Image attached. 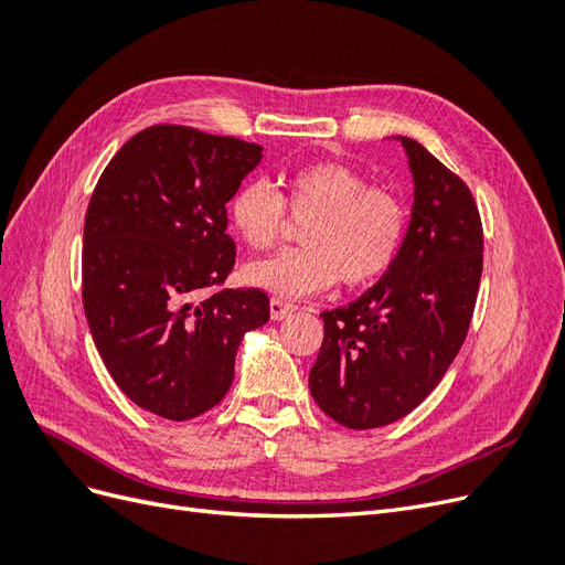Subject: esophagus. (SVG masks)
<instances>
[{
    "label": "esophagus",
    "instance_id": "1",
    "mask_svg": "<svg viewBox=\"0 0 565 565\" xmlns=\"http://www.w3.org/2000/svg\"><path fill=\"white\" fill-rule=\"evenodd\" d=\"M292 313H295V303H287V301L278 299V297L270 299V318L273 320H282V318L292 316Z\"/></svg>",
    "mask_w": 565,
    "mask_h": 565
}]
</instances>
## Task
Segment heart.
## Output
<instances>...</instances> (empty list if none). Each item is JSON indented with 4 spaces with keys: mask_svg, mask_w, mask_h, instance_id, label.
I'll return each instance as SVG.
<instances>
[{
    "mask_svg": "<svg viewBox=\"0 0 565 565\" xmlns=\"http://www.w3.org/2000/svg\"><path fill=\"white\" fill-rule=\"evenodd\" d=\"M287 210L306 221L303 247L245 268V280L280 297H306L337 280L361 287L391 268L401 252L407 212L403 200L344 162L303 164L285 177V198L264 181L241 185L231 221L256 252L278 245Z\"/></svg>",
    "mask_w": 565,
    "mask_h": 565,
    "instance_id": "b5f03b06",
    "label": "heart"
}]
</instances>
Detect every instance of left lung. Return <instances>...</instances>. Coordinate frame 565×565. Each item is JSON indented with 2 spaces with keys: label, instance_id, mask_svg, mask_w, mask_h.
Returning a JSON list of instances; mask_svg holds the SVG:
<instances>
[{
  "label": "left lung",
  "instance_id": "obj_1",
  "mask_svg": "<svg viewBox=\"0 0 565 565\" xmlns=\"http://www.w3.org/2000/svg\"><path fill=\"white\" fill-rule=\"evenodd\" d=\"M415 204L396 262L365 295L322 311L311 396L349 429L403 419L459 353L483 270V226L469 185L422 143L398 136Z\"/></svg>",
  "mask_w": 565,
  "mask_h": 565
}]
</instances>
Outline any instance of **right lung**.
I'll list each match as a JSON object with an SVG mask.
<instances>
[{"label":"right lung","instance_id":"obj_1","mask_svg":"<svg viewBox=\"0 0 565 565\" xmlns=\"http://www.w3.org/2000/svg\"><path fill=\"white\" fill-rule=\"evenodd\" d=\"M259 162L256 143L156 125L94 188L84 313L115 384L152 415L185 422L221 403L245 332L270 318L262 289H221L235 264L226 202Z\"/></svg>","mask_w":565,"mask_h":565}]
</instances>
